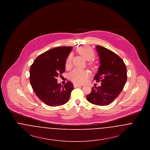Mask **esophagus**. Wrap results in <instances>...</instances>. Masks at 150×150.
<instances>
[{
    "mask_svg": "<svg viewBox=\"0 0 150 150\" xmlns=\"http://www.w3.org/2000/svg\"><path fill=\"white\" fill-rule=\"evenodd\" d=\"M81 85H79V84H74V88H77V87H79V86H81Z\"/></svg>",
    "mask_w": 150,
    "mask_h": 150,
    "instance_id": "34e87169",
    "label": "esophagus"
}]
</instances>
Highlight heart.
<instances>
[{
    "label": "heart",
    "instance_id": "obj_1",
    "mask_svg": "<svg viewBox=\"0 0 150 150\" xmlns=\"http://www.w3.org/2000/svg\"><path fill=\"white\" fill-rule=\"evenodd\" d=\"M77 52L86 61H89L95 57V52L92 48L88 46L79 47L77 49ZM72 56L70 54L66 59V67L70 68L71 66ZM89 66L91 68L94 69L96 66V64L93 61L89 62ZM89 76V72L86 70L75 69L70 74V78L72 81L76 84H83L86 82L87 78Z\"/></svg>",
    "mask_w": 150,
    "mask_h": 150
}]
</instances>
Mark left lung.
Instances as JSON below:
<instances>
[{
    "mask_svg": "<svg viewBox=\"0 0 150 150\" xmlns=\"http://www.w3.org/2000/svg\"><path fill=\"white\" fill-rule=\"evenodd\" d=\"M96 49L100 66L93 79L102 83L100 86H93L86 99L94 105L106 106L111 103L123 89L127 80V67L121 58L112 51L100 45Z\"/></svg>",
    "mask_w": 150,
    "mask_h": 150,
    "instance_id": "8db88e82",
    "label": "left lung"
}]
</instances>
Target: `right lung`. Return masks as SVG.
Wrapping results in <instances>:
<instances>
[{
	"label": "right lung",
	"mask_w": 150,
	"mask_h": 150,
	"mask_svg": "<svg viewBox=\"0 0 150 150\" xmlns=\"http://www.w3.org/2000/svg\"><path fill=\"white\" fill-rule=\"evenodd\" d=\"M72 47H59L36 57L30 69V81L37 97L45 105L55 107L68 102L74 86L70 81L64 86L57 77L65 71L66 58Z\"/></svg>",
	"instance_id": "obj_1"
}]
</instances>
